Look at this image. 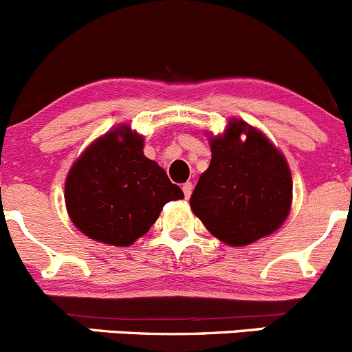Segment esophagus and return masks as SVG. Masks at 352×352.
<instances>
[{"label": "esophagus", "instance_id": "obj_1", "mask_svg": "<svg viewBox=\"0 0 352 352\" xmlns=\"http://www.w3.org/2000/svg\"><path fill=\"white\" fill-rule=\"evenodd\" d=\"M191 191H193V184H191V183H184V184H183L184 198H190V197H191Z\"/></svg>", "mask_w": 352, "mask_h": 352}]
</instances>
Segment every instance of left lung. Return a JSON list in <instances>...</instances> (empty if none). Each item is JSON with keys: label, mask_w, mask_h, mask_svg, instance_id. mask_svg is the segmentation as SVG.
Segmentation results:
<instances>
[{"label": "left lung", "mask_w": 352, "mask_h": 352, "mask_svg": "<svg viewBox=\"0 0 352 352\" xmlns=\"http://www.w3.org/2000/svg\"><path fill=\"white\" fill-rule=\"evenodd\" d=\"M210 148V166L190 198L193 214L231 246L272 234L286 221L293 197L284 155L241 120H232L224 135L212 138Z\"/></svg>", "instance_id": "1"}]
</instances>
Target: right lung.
Segmentation results:
<instances>
[{
	"label": "right lung",
	"instance_id": "obj_1",
	"mask_svg": "<svg viewBox=\"0 0 352 352\" xmlns=\"http://www.w3.org/2000/svg\"><path fill=\"white\" fill-rule=\"evenodd\" d=\"M157 162L144 155V138L120 126L94 142L66 177L65 201L85 236L130 246L152 228L162 207L183 198Z\"/></svg>",
	"mask_w": 352,
	"mask_h": 352
}]
</instances>
